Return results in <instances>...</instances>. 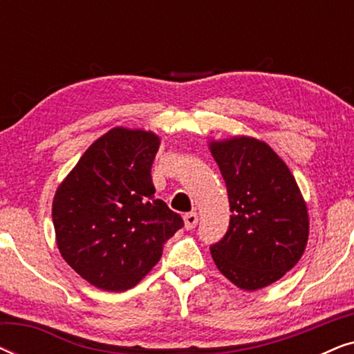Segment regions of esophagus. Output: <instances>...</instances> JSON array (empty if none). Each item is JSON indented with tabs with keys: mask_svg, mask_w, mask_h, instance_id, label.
I'll return each instance as SVG.
<instances>
[{
	"mask_svg": "<svg viewBox=\"0 0 354 354\" xmlns=\"http://www.w3.org/2000/svg\"><path fill=\"white\" fill-rule=\"evenodd\" d=\"M183 222H185V227L188 230L195 229L198 224V214L196 212H188V214L183 216Z\"/></svg>",
	"mask_w": 354,
	"mask_h": 354,
	"instance_id": "obj_1",
	"label": "esophagus"
}]
</instances>
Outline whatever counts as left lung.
Wrapping results in <instances>:
<instances>
[{
    "label": "left lung",
    "mask_w": 354,
    "mask_h": 354,
    "mask_svg": "<svg viewBox=\"0 0 354 354\" xmlns=\"http://www.w3.org/2000/svg\"><path fill=\"white\" fill-rule=\"evenodd\" d=\"M207 147L224 177L230 224L211 246L212 259L232 283L264 288L292 270L306 250V201L283 159L263 140L235 135Z\"/></svg>",
    "instance_id": "left-lung-1"
}]
</instances>
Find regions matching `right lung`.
<instances>
[{"label": "right lung", "instance_id": "obj_1", "mask_svg": "<svg viewBox=\"0 0 354 354\" xmlns=\"http://www.w3.org/2000/svg\"><path fill=\"white\" fill-rule=\"evenodd\" d=\"M161 138L114 127L82 154L53 198L57 250L96 288L125 292L161 259L182 217L154 198L151 166Z\"/></svg>", "mask_w": 354, "mask_h": 354}]
</instances>
